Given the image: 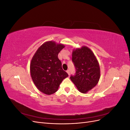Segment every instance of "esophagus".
Here are the masks:
<instances>
[{"label": "esophagus", "instance_id": "34e87169", "mask_svg": "<svg viewBox=\"0 0 130 130\" xmlns=\"http://www.w3.org/2000/svg\"><path fill=\"white\" fill-rule=\"evenodd\" d=\"M67 73H68V74L69 75V74H70V71H69V69H68L67 70Z\"/></svg>", "mask_w": 130, "mask_h": 130}]
</instances>
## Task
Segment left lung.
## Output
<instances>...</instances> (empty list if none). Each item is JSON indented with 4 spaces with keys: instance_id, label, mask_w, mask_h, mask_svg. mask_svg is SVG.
<instances>
[{
    "instance_id": "8db88e82",
    "label": "left lung",
    "mask_w": 130,
    "mask_h": 130,
    "mask_svg": "<svg viewBox=\"0 0 130 130\" xmlns=\"http://www.w3.org/2000/svg\"><path fill=\"white\" fill-rule=\"evenodd\" d=\"M72 61L76 68V74L70 80L78 91L87 93L98 84L100 77L99 62L93 52L86 46L74 49Z\"/></svg>"
}]
</instances>
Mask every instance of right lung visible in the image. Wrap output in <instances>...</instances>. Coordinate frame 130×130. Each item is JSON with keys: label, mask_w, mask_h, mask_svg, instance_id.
I'll list each match as a JSON object with an SVG mask.
<instances>
[{"label": "right lung", "mask_w": 130, "mask_h": 130, "mask_svg": "<svg viewBox=\"0 0 130 130\" xmlns=\"http://www.w3.org/2000/svg\"><path fill=\"white\" fill-rule=\"evenodd\" d=\"M65 47L61 43L48 41L42 44L31 59V76L37 88L46 95L55 93L68 74L62 69L58 54Z\"/></svg>", "instance_id": "right-lung-1"}]
</instances>
